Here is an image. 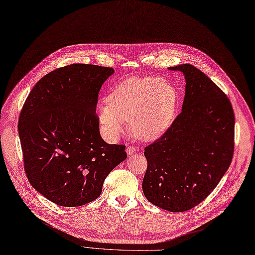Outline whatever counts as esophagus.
<instances>
[{
  "instance_id": "34e87169",
  "label": "esophagus",
  "mask_w": 255,
  "mask_h": 255,
  "mask_svg": "<svg viewBox=\"0 0 255 255\" xmlns=\"http://www.w3.org/2000/svg\"><path fill=\"white\" fill-rule=\"evenodd\" d=\"M136 151V148L134 147V146H127L126 147V152H127V154L128 155H131V154H133L134 152Z\"/></svg>"
}]
</instances>
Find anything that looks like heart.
Listing matches in <instances>:
<instances>
[{
	"mask_svg": "<svg viewBox=\"0 0 255 255\" xmlns=\"http://www.w3.org/2000/svg\"><path fill=\"white\" fill-rule=\"evenodd\" d=\"M177 92L173 85L154 77L129 78L112 89L107 104L98 107L105 134L113 139L123 131V122L131 123L140 139H154L173 122Z\"/></svg>",
	"mask_w": 255,
	"mask_h": 255,
	"instance_id": "obj_1",
	"label": "heart"
}]
</instances>
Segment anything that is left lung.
Returning a JSON list of instances; mask_svg holds the SVG:
<instances>
[{"instance_id": "obj_1", "label": "left lung", "mask_w": 255, "mask_h": 255, "mask_svg": "<svg viewBox=\"0 0 255 255\" xmlns=\"http://www.w3.org/2000/svg\"><path fill=\"white\" fill-rule=\"evenodd\" d=\"M186 80L182 112L166 132L145 147L146 199L183 212L202 203L228 170L234 151V113L227 96L190 64L170 67Z\"/></svg>"}]
</instances>
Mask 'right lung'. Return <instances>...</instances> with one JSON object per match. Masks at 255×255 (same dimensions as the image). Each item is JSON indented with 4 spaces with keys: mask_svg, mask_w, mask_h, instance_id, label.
Here are the masks:
<instances>
[{
    "mask_svg": "<svg viewBox=\"0 0 255 255\" xmlns=\"http://www.w3.org/2000/svg\"><path fill=\"white\" fill-rule=\"evenodd\" d=\"M115 70L72 64L46 74L27 97L20 119L24 169L34 189L63 207L101 195L107 175L127 154L100 134L99 92Z\"/></svg>",
    "mask_w": 255,
    "mask_h": 255,
    "instance_id": "obj_1",
    "label": "right lung"
}]
</instances>
